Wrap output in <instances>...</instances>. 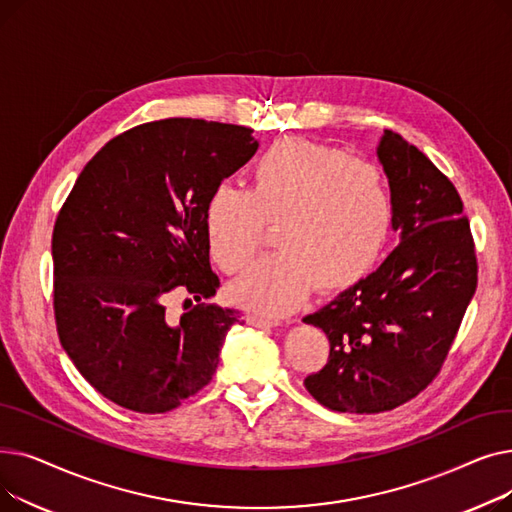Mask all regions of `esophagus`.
<instances>
[{
	"mask_svg": "<svg viewBox=\"0 0 512 512\" xmlns=\"http://www.w3.org/2000/svg\"><path fill=\"white\" fill-rule=\"evenodd\" d=\"M247 324L255 326V328H274V326H280V319L278 317H267V315H249L247 317Z\"/></svg>",
	"mask_w": 512,
	"mask_h": 512,
	"instance_id": "esophagus-1",
	"label": "esophagus"
}]
</instances>
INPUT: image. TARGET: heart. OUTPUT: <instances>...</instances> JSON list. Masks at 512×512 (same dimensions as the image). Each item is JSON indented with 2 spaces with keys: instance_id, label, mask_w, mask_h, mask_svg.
I'll use <instances>...</instances> for the list:
<instances>
[{
  "instance_id": "b5f03b06",
  "label": "heart",
  "mask_w": 512,
  "mask_h": 512,
  "mask_svg": "<svg viewBox=\"0 0 512 512\" xmlns=\"http://www.w3.org/2000/svg\"><path fill=\"white\" fill-rule=\"evenodd\" d=\"M396 220L388 176L371 161L307 139L267 147L247 176V191L215 184L203 205L213 263L242 274L257 255L265 224H278L280 249L242 276L234 299L255 311L282 313L319 292L365 280L382 259Z\"/></svg>"
}]
</instances>
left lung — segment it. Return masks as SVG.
I'll list each match as a JSON object with an SVG mask.
<instances>
[{
  "label": "left lung",
  "mask_w": 512,
  "mask_h": 512,
  "mask_svg": "<svg viewBox=\"0 0 512 512\" xmlns=\"http://www.w3.org/2000/svg\"><path fill=\"white\" fill-rule=\"evenodd\" d=\"M378 155L400 245L303 319L330 340L328 363L307 375L305 388L338 413L392 411L432 384L477 288L475 242L454 184L394 130H384Z\"/></svg>",
  "instance_id": "8db88e82"
}]
</instances>
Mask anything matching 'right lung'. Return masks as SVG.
<instances>
[{
	"mask_svg": "<svg viewBox=\"0 0 512 512\" xmlns=\"http://www.w3.org/2000/svg\"><path fill=\"white\" fill-rule=\"evenodd\" d=\"M251 128L193 118L134 126L76 178L51 236L53 315L64 351L107 400L166 413L205 388L236 309L166 315L174 290L209 299L203 205L255 155Z\"/></svg>",
	"mask_w": 512,
	"mask_h": 512,
	"instance_id": "1",
	"label": "right lung"
}]
</instances>
